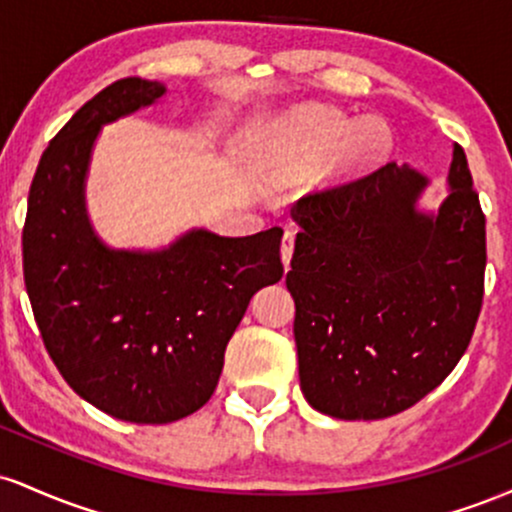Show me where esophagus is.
Returning a JSON list of instances; mask_svg holds the SVG:
<instances>
[{"instance_id": "obj_1", "label": "esophagus", "mask_w": 512, "mask_h": 512, "mask_svg": "<svg viewBox=\"0 0 512 512\" xmlns=\"http://www.w3.org/2000/svg\"><path fill=\"white\" fill-rule=\"evenodd\" d=\"M293 243H296V231L286 228L284 240H281V260H284V267L286 269H289L291 257H293Z\"/></svg>"}]
</instances>
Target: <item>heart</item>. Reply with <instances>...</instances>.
Listing matches in <instances>:
<instances>
[{
  "label": "heart",
  "instance_id": "heart-1",
  "mask_svg": "<svg viewBox=\"0 0 512 512\" xmlns=\"http://www.w3.org/2000/svg\"><path fill=\"white\" fill-rule=\"evenodd\" d=\"M349 131V117L339 113H327V110H305V113L293 115L289 122V132L310 154H327V151L337 149V144H342V139ZM375 146H378V132H375V127L361 125L346 139L344 154L351 161H361V158H368L373 154Z\"/></svg>",
  "mask_w": 512,
  "mask_h": 512
}]
</instances>
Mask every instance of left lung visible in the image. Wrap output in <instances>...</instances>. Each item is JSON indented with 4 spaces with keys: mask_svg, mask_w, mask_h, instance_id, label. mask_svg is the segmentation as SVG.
I'll return each mask as SVG.
<instances>
[{
    "mask_svg": "<svg viewBox=\"0 0 512 512\" xmlns=\"http://www.w3.org/2000/svg\"><path fill=\"white\" fill-rule=\"evenodd\" d=\"M428 178L385 163L298 199L286 274L298 378L310 407L344 421L414 407L457 366L484 298L486 219L462 146L448 197L421 211Z\"/></svg>",
    "mask_w": 512,
    "mask_h": 512,
    "instance_id": "left-lung-1",
    "label": "left lung"
}]
</instances>
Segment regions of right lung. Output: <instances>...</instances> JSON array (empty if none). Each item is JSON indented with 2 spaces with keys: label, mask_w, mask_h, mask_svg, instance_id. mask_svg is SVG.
Listing matches in <instances>:
<instances>
[{
  "label": "right lung",
  "mask_w": 512,
  "mask_h": 512,
  "mask_svg": "<svg viewBox=\"0 0 512 512\" xmlns=\"http://www.w3.org/2000/svg\"><path fill=\"white\" fill-rule=\"evenodd\" d=\"M163 96L161 81L127 76L76 110L40 158L23 226L45 349L76 395L132 424L204 407L250 298L284 276L279 226L245 238L192 228L161 250H115L96 236L86 175L101 127Z\"/></svg>",
  "instance_id": "obj_1"
}]
</instances>
